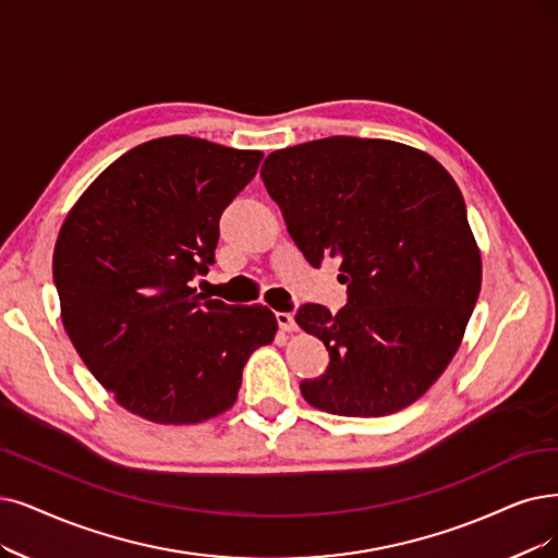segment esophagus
Instances as JSON below:
<instances>
[{"label": "esophagus", "instance_id": "obj_1", "mask_svg": "<svg viewBox=\"0 0 558 558\" xmlns=\"http://www.w3.org/2000/svg\"><path fill=\"white\" fill-rule=\"evenodd\" d=\"M277 325L283 331H295L298 329V323H295L293 314H288V311H279V314H277Z\"/></svg>", "mask_w": 558, "mask_h": 558}]
</instances>
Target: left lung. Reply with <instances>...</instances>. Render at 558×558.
Instances as JSON below:
<instances>
[{
    "mask_svg": "<svg viewBox=\"0 0 558 558\" xmlns=\"http://www.w3.org/2000/svg\"><path fill=\"white\" fill-rule=\"evenodd\" d=\"M263 183L304 258H339L348 304H302L298 325L329 350L300 389L318 410L385 416L412 405L460 348L481 291L464 198L428 153L327 137L267 155Z\"/></svg>",
    "mask_w": 558,
    "mask_h": 558,
    "instance_id": "obj_1",
    "label": "left lung"
}]
</instances>
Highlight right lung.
<instances>
[{
	"label": "right lung",
	"mask_w": 558,
	"mask_h": 558,
	"mask_svg": "<svg viewBox=\"0 0 558 558\" xmlns=\"http://www.w3.org/2000/svg\"><path fill=\"white\" fill-rule=\"evenodd\" d=\"M260 160L185 135L153 140L111 162L65 217L52 258L61 320L128 412L173 426L227 412L250 354L275 339L267 306L192 288Z\"/></svg>",
	"instance_id": "right-lung-1"
}]
</instances>
